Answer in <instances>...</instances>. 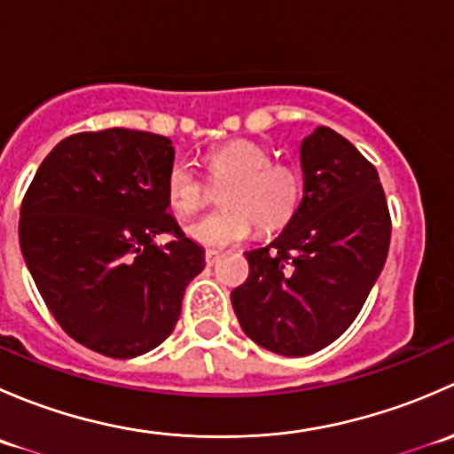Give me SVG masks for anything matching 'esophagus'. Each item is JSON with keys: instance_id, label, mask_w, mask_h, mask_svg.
<instances>
[{"instance_id": "1", "label": "esophagus", "mask_w": 454, "mask_h": 454, "mask_svg": "<svg viewBox=\"0 0 454 454\" xmlns=\"http://www.w3.org/2000/svg\"><path fill=\"white\" fill-rule=\"evenodd\" d=\"M219 259H222V253H217V250H206V263L215 265Z\"/></svg>"}]
</instances>
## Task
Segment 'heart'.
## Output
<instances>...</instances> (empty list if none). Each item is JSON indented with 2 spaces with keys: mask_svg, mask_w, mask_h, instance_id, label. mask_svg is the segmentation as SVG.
<instances>
[{
  "mask_svg": "<svg viewBox=\"0 0 454 454\" xmlns=\"http://www.w3.org/2000/svg\"><path fill=\"white\" fill-rule=\"evenodd\" d=\"M206 173L222 191L223 208L186 228L189 237L206 248H223L246 239L253 223L261 232L286 226L303 200V173L290 162L272 160L268 146L253 140H232L215 146L204 158ZM167 200L177 215H195L208 193L204 180L189 162H176L167 173Z\"/></svg>",
  "mask_w": 454,
  "mask_h": 454,
  "instance_id": "heart-1",
  "label": "heart"
}]
</instances>
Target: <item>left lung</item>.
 Instances as JSON below:
<instances>
[{
    "label": "left lung",
    "instance_id": "8db88e82",
    "mask_svg": "<svg viewBox=\"0 0 454 454\" xmlns=\"http://www.w3.org/2000/svg\"><path fill=\"white\" fill-rule=\"evenodd\" d=\"M303 200L231 294L250 340L278 356H309L347 332L378 281L391 215L373 164L329 127L301 142Z\"/></svg>",
    "mask_w": 454,
    "mask_h": 454
}]
</instances>
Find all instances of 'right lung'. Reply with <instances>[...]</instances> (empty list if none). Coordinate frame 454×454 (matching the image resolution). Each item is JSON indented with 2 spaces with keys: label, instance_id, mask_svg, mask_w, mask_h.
<instances>
[{
  "label": "right lung",
  "instance_id": "obj_1",
  "mask_svg": "<svg viewBox=\"0 0 454 454\" xmlns=\"http://www.w3.org/2000/svg\"><path fill=\"white\" fill-rule=\"evenodd\" d=\"M171 140L149 131L67 136L21 201L20 244L36 290L67 336L136 358L171 336L204 248L168 213ZM174 239L158 247L154 237Z\"/></svg>",
  "mask_w": 454,
  "mask_h": 454
}]
</instances>
